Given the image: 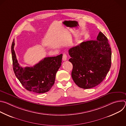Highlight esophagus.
I'll return each mask as SVG.
<instances>
[{
    "mask_svg": "<svg viewBox=\"0 0 126 126\" xmlns=\"http://www.w3.org/2000/svg\"><path fill=\"white\" fill-rule=\"evenodd\" d=\"M67 56L66 54H63V57H62V59L63 61H66L67 60Z\"/></svg>",
    "mask_w": 126,
    "mask_h": 126,
    "instance_id": "obj_1",
    "label": "esophagus"
}]
</instances>
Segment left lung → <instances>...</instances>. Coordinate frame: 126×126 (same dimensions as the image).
<instances>
[{"label": "left lung", "mask_w": 126, "mask_h": 126, "mask_svg": "<svg viewBox=\"0 0 126 126\" xmlns=\"http://www.w3.org/2000/svg\"><path fill=\"white\" fill-rule=\"evenodd\" d=\"M69 61L73 65L71 76L80 88L90 89L100 84L111 68V48L101 31L97 40L83 42L71 48Z\"/></svg>", "instance_id": "obj_1"}]
</instances>
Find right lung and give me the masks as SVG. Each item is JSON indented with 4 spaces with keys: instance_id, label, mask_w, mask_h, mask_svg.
<instances>
[{
    "instance_id": "right-lung-1",
    "label": "right lung",
    "mask_w": 126,
    "mask_h": 126,
    "mask_svg": "<svg viewBox=\"0 0 126 126\" xmlns=\"http://www.w3.org/2000/svg\"><path fill=\"white\" fill-rule=\"evenodd\" d=\"M14 45L13 39L11 53L13 69L17 78L29 91L39 94L49 91L54 84L56 74L61 65L63 55L45 57L33 67L23 68L18 63Z\"/></svg>"
}]
</instances>
